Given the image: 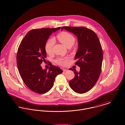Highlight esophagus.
<instances>
[{"label":"esophagus","mask_w":125,"mask_h":125,"mask_svg":"<svg viewBox=\"0 0 125 125\" xmlns=\"http://www.w3.org/2000/svg\"><path fill=\"white\" fill-rule=\"evenodd\" d=\"M62 70H63V72L67 71V70L66 69H65V68L62 69Z\"/></svg>","instance_id":"34e87169"}]
</instances>
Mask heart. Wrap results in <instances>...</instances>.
<instances>
[{"instance_id":"1","label":"heart","mask_w":125,"mask_h":125,"mask_svg":"<svg viewBox=\"0 0 125 125\" xmlns=\"http://www.w3.org/2000/svg\"><path fill=\"white\" fill-rule=\"evenodd\" d=\"M58 40L67 48L72 46L75 42V38L69 33L67 32H62L59 34L57 36ZM55 44V39L54 38H50L46 42L45 46V49L46 53L51 54L52 52L54 45ZM69 57H60L56 60V62L59 65L65 66L67 63Z\"/></svg>"}]
</instances>
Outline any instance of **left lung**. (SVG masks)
Instances as JSON below:
<instances>
[{
  "label": "left lung",
  "instance_id": "obj_1",
  "mask_svg": "<svg viewBox=\"0 0 125 125\" xmlns=\"http://www.w3.org/2000/svg\"><path fill=\"white\" fill-rule=\"evenodd\" d=\"M65 29L76 36L78 47L74 59L80 68L74 72V78L69 82L74 92L83 94L89 91L96 83L100 76L103 60V52L98 37L92 30L84 27L63 26Z\"/></svg>",
  "mask_w": 125,
  "mask_h": 125
}]
</instances>
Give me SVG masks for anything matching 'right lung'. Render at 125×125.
Returning a JSON list of instances; mask_svg holds the SVG:
<instances>
[{
    "label": "right lung",
    "instance_id": "obj_1",
    "mask_svg": "<svg viewBox=\"0 0 125 125\" xmlns=\"http://www.w3.org/2000/svg\"><path fill=\"white\" fill-rule=\"evenodd\" d=\"M43 28L30 31L24 37L18 48L17 64L20 74L26 86L39 94L51 89L57 75L63 71L52 65L43 69L41 64L45 62V44L50 35L61 29Z\"/></svg>",
    "mask_w": 125,
    "mask_h": 125
}]
</instances>
